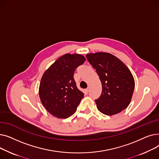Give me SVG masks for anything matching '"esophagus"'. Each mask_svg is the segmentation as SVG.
I'll use <instances>...</instances> for the list:
<instances>
[{
	"instance_id": "esophagus-1",
	"label": "esophagus",
	"mask_w": 159,
	"mask_h": 159,
	"mask_svg": "<svg viewBox=\"0 0 159 159\" xmlns=\"http://www.w3.org/2000/svg\"><path fill=\"white\" fill-rule=\"evenodd\" d=\"M86 92H89V87H88L86 89Z\"/></svg>"
}]
</instances>
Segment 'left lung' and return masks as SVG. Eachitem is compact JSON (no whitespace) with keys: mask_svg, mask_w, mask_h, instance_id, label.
<instances>
[{"mask_svg":"<svg viewBox=\"0 0 159 159\" xmlns=\"http://www.w3.org/2000/svg\"><path fill=\"white\" fill-rule=\"evenodd\" d=\"M102 83V93L95 102L98 110L107 115L117 114L129 106L135 88L129 70L115 56L105 52L86 55Z\"/></svg>","mask_w":159,"mask_h":159,"instance_id":"8db88e82","label":"left lung"}]
</instances>
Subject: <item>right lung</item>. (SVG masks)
Listing matches in <instances>:
<instances>
[{
  "label": "right lung",
  "mask_w": 159,
  "mask_h": 159,
  "mask_svg": "<svg viewBox=\"0 0 159 159\" xmlns=\"http://www.w3.org/2000/svg\"><path fill=\"white\" fill-rule=\"evenodd\" d=\"M86 61L79 54L67 53L44 73L39 86V97L45 109L55 117L66 119L76 111L84 93L77 87L75 69Z\"/></svg>",
  "instance_id": "add662e5"
}]
</instances>
